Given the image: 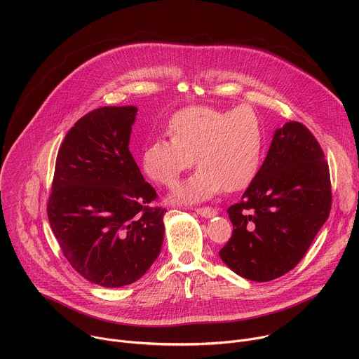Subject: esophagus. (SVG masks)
Masks as SVG:
<instances>
[{
	"label": "esophagus",
	"mask_w": 359,
	"mask_h": 359,
	"mask_svg": "<svg viewBox=\"0 0 359 359\" xmlns=\"http://www.w3.org/2000/svg\"><path fill=\"white\" fill-rule=\"evenodd\" d=\"M196 213L203 216V217H213V216L217 215V209H213V208H197Z\"/></svg>",
	"instance_id": "1"
}]
</instances>
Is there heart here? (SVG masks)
Here are the masks:
<instances>
[{
  "instance_id": "obj_1",
  "label": "heart",
  "mask_w": 359,
  "mask_h": 359,
  "mask_svg": "<svg viewBox=\"0 0 359 359\" xmlns=\"http://www.w3.org/2000/svg\"><path fill=\"white\" fill-rule=\"evenodd\" d=\"M169 133L170 137L144 147L142 166L153 182L173 186L196 159V173L173 190L172 198L177 203L206 200L223 187L229 193L244 190L259 173L264 133L251 108L240 107L231 112L184 108L170 119Z\"/></svg>"
}]
</instances>
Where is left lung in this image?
<instances>
[{
	"mask_svg": "<svg viewBox=\"0 0 359 359\" xmlns=\"http://www.w3.org/2000/svg\"><path fill=\"white\" fill-rule=\"evenodd\" d=\"M331 179L324 151L299 122L277 129L257 176L227 209L233 234L222 260L251 281H271L309 251L331 210Z\"/></svg>",
	"mask_w": 359,
	"mask_h": 359,
	"instance_id": "obj_1",
	"label": "left lung"
}]
</instances>
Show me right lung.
<instances>
[{
  "instance_id": "obj_1",
  "label": "right lung",
  "mask_w": 359,
  "mask_h": 359,
  "mask_svg": "<svg viewBox=\"0 0 359 359\" xmlns=\"http://www.w3.org/2000/svg\"><path fill=\"white\" fill-rule=\"evenodd\" d=\"M136 107H104L67 133L46 213L68 263L108 288L139 280L162 248L166 209L144 182L129 139Z\"/></svg>"
}]
</instances>
